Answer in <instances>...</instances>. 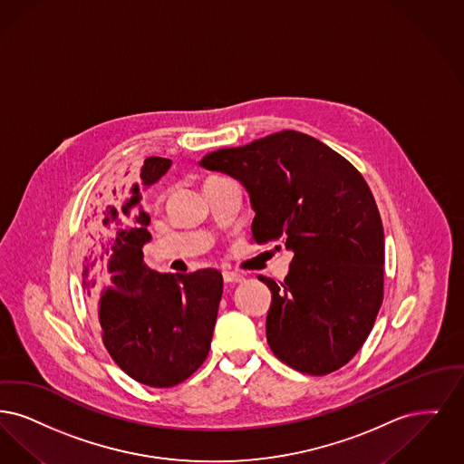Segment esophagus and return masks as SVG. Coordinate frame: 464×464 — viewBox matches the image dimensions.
Wrapping results in <instances>:
<instances>
[{
    "label": "esophagus",
    "mask_w": 464,
    "mask_h": 464,
    "mask_svg": "<svg viewBox=\"0 0 464 464\" xmlns=\"http://www.w3.org/2000/svg\"><path fill=\"white\" fill-rule=\"evenodd\" d=\"M223 281L228 284L242 283L244 281V276L239 272H232V270H225L223 272Z\"/></svg>",
    "instance_id": "esophagus-1"
}]
</instances>
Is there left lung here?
I'll return each mask as SVG.
<instances>
[{
  "instance_id": "left-lung-1",
  "label": "left lung",
  "mask_w": 464,
  "mask_h": 464,
  "mask_svg": "<svg viewBox=\"0 0 464 464\" xmlns=\"http://www.w3.org/2000/svg\"><path fill=\"white\" fill-rule=\"evenodd\" d=\"M199 166L241 183L253 241L293 253L272 291L266 342L293 369L324 376L367 340L383 302V223L362 175L323 141L285 130L204 156Z\"/></svg>"
}]
</instances>
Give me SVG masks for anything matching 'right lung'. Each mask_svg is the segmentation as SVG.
<instances>
[{
  "mask_svg": "<svg viewBox=\"0 0 464 464\" xmlns=\"http://www.w3.org/2000/svg\"><path fill=\"white\" fill-rule=\"evenodd\" d=\"M171 160L147 158L130 194L102 196L84 236L82 287L102 342L135 382L169 388L190 378L206 361L222 300V274H160L143 262L152 239L141 190L166 175Z\"/></svg>",
  "mask_w": 464,
  "mask_h": 464,
  "instance_id": "right-lung-1",
  "label": "right lung"
}]
</instances>
